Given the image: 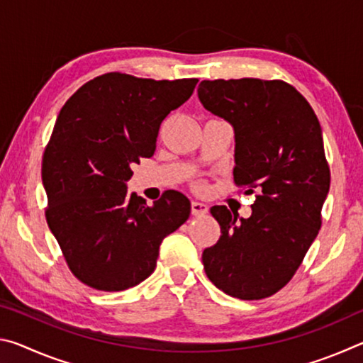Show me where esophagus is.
<instances>
[{
    "label": "esophagus",
    "instance_id": "esophagus-1",
    "mask_svg": "<svg viewBox=\"0 0 363 363\" xmlns=\"http://www.w3.org/2000/svg\"><path fill=\"white\" fill-rule=\"evenodd\" d=\"M208 211H210V206L203 203V201H196V200L192 201V214H194V216H205Z\"/></svg>",
    "mask_w": 363,
    "mask_h": 363
}]
</instances>
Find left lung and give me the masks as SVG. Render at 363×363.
<instances>
[{
	"instance_id": "8db88e82",
	"label": "left lung",
	"mask_w": 363,
	"mask_h": 363,
	"mask_svg": "<svg viewBox=\"0 0 363 363\" xmlns=\"http://www.w3.org/2000/svg\"><path fill=\"white\" fill-rule=\"evenodd\" d=\"M196 91L201 106L232 126L233 179L259 190L248 219L225 206L210 210L220 237L201 255L205 272L229 296H272L296 272L322 224L330 169L320 123L279 79H205Z\"/></svg>"
}]
</instances>
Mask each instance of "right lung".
<instances>
[{
    "instance_id": "1",
    "label": "right lung",
    "mask_w": 363,
    "mask_h": 363,
    "mask_svg": "<svg viewBox=\"0 0 363 363\" xmlns=\"http://www.w3.org/2000/svg\"><path fill=\"white\" fill-rule=\"evenodd\" d=\"M199 79L106 73L60 108L43 157L46 220L78 280L102 291L136 286L157 267L163 238L186 223L190 201L168 190L153 205L128 194L131 164L149 158L162 121Z\"/></svg>"
}]
</instances>
